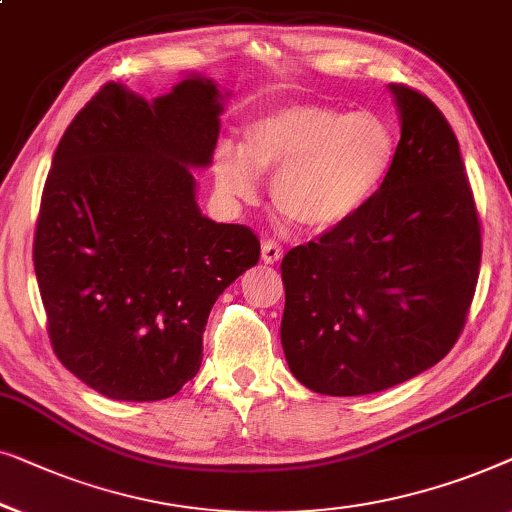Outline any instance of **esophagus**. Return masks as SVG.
<instances>
[{
  "label": "esophagus",
  "instance_id": "esophagus-1",
  "mask_svg": "<svg viewBox=\"0 0 512 512\" xmlns=\"http://www.w3.org/2000/svg\"><path fill=\"white\" fill-rule=\"evenodd\" d=\"M280 257H283V248H280V243L273 241V239H266L262 243V262L264 264H276Z\"/></svg>",
  "mask_w": 512,
  "mask_h": 512
}]
</instances>
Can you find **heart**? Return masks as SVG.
I'll list each match as a JSON object with an SVG mask.
<instances>
[{
	"mask_svg": "<svg viewBox=\"0 0 512 512\" xmlns=\"http://www.w3.org/2000/svg\"><path fill=\"white\" fill-rule=\"evenodd\" d=\"M394 134L373 113H345L325 104H283L255 118L215 153V183L227 199L250 201L259 174H273L276 211L308 232L350 220L390 174Z\"/></svg>",
	"mask_w": 512,
	"mask_h": 512,
	"instance_id": "heart-1",
	"label": "heart"
}]
</instances>
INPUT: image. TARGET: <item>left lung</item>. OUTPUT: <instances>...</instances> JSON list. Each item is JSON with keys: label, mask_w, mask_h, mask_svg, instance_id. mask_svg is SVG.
I'll list each match as a JSON object with an SVG mask.
<instances>
[{"label": "left lung", "mask_w": 512, "mask_h": 512, "mask_svg": "<svg viewBox=\"0 0 512 512\" xmlns=\"http://www.w3.org/2000/svg\"><path fill=\"white\" fill-rule=\"evenodd\" d=\"M390 92L401 139L383 185L280 264L287 366L329 397L390 390L441 362L478 283L480 222L457 136L420 92Z\"/></svg>", "instance_id": "left-lung-1"}]
</instances>
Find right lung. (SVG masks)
Returning <instances> with one entry per match:
<instances>
[{"label":"right lung","mask_w":512,"mask_h":512,"mask_svg":"<svg viewBox=\"0 0 512 512\" xmlns=\"http://www.w3.org/2000/svg\"><path fill=\"white\" fill-rule=\"evenodd\" d=\"M187 74L153 102L106 83L53 155L34 234L60 362L118 401H160L197 376L215 299L259 259L243 225L201 215L225 99Z\"/></svg>","instance_id":"add662e5"}]
</instances>
